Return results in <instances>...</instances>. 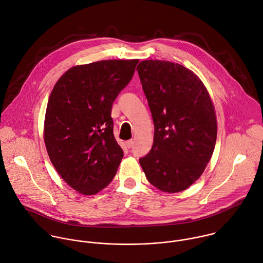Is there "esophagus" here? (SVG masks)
Wrapping results in <instances>:
<instances>
[{
	"label": "esophagus",
	"instance_id": "1",
	"mask_svg": "<svg viewBox=\"0 0 263 263\" xmlns=\"http://www.w3.org/2000/svg\"><path fill=\"white\" fill-rule=\"evenodd\" d=\"M125 145L128 147V148H130L132 145H133V140L131 139V140H127L126 142H125Z\"/></svg>",
	"mask_w": 263,
	"mask_h": 263
}]
</instances>
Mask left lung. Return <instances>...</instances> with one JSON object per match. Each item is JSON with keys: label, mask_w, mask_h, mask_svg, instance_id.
I'll return each instance as SVG.
<instances>
[{"label": "left lung", "mask_w": 263, "mask_h": 263, "mask_svg": "<svg viewBox=\"0 0 263 263\" xmlns=\"http://www.w3.org/2000/svg\"><path fill=\"white\" fill-rule=\"evenodd\" d=\"M136 70L155 124L152 149L140 166L158 190L182 192L200 178L213 155L214 104L202 80L183 65L151 59Z\"/></svg>", "instance_id": "obj_1"}]
</instances>
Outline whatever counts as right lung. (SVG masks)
Wrapping results in <instances>:
<instances>
[{
    "instance_id": "right-lung-1",
    "label": "right lung",
    "mask_w": 263,
    "mask_h": 263,
    "mask_svg": "<svg viewBox=\"0 0 263 263\" xmlns=\"http://www.w3.org/2000/svg\"><path fill=\"white\" fill-rule=\"evenodd\" d=\"M138 61L74 65L58 79L49 96L44 121L48 156L61 178L84 196L106 187L123 159L110 114Z\"/></svg>"
}]
</instances>
